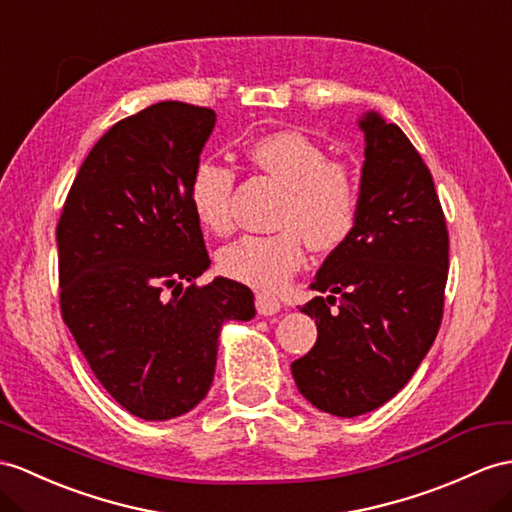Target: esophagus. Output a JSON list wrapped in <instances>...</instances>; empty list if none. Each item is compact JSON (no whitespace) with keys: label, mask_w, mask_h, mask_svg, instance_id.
<instances>
[{"label":"esophagus","mask_w":512,"mask_h":512,"mask_svg":"<svg viewBox=\"0 0 512 512\" xmlns=\"http://www.w3.org/2000/svg\"><path fill=\"white\" fill-rule=\"evenodd\" d=\"M282 308L280 299L276 295H269V293H256V310L260 315H276L278 310Z\"/></svg>","instance_id":"1"}]
</instances>
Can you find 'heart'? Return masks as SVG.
<instances>
[{
	"mask_svg": "<svg viewBox=\"0 0 512 512\" xmlns=\"http://www.w3.org/2000/svg\"><path fill=\"white\" fill-rule=\"evenodd\" d=\"M243 158L260 176L284 186L273 215L271 234H247L223 247L217 267L223 276L258 291H278L304 265V243L317 254H330L352 239L363 186L356 171L330 160L328 149L299 130L258 136ZM236 176L213 160L197 162L189 180V204L199 226L226 236L234 228L232 195Z\"/></svg>",
	"mask_w": 512,
	"mask_h": 512,
	"instance_id": "b5f03b06",
	"label": "heart"
}]
</instances>
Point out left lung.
<instances>
[{
    "mask_svg": "<svg viewBox=\"0 0 512 512\" xmlns=\"http://www.w3.org/2000/svg\"><path fill=\"white\" fill-rule=\"evenodd\" d=\"M356 232L321 265L302 306L317 343L293 360L299 393L323 413L356 417L402 389L441 328L450 234L432 173L395 123L367 112Z\"/></svg>",
    "mask_w": 512,
    "mask_h": 512,
    "instance_id": "1",
    "label": "left lung"
}]
</instances>
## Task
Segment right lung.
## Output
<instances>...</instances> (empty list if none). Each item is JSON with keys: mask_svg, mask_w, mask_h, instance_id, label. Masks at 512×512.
<instances>
[{"mask_svg": "<svg viewBox=\"0 0 512 512\" xmlns=\"http://www.w3.org/2000/svg\"><path fill=\"white\" fill-rule=\"evenodd\" d=\"M215 112L158 102L117 121L82 162L56 226L60 315L99 384L165 421L206 397L219 328L256 315L245 284L197 286L210 260L189 180Z\"/></svg>", "mask_w": 512, "mask_h": 512, "instance_id": "1", "label": "right lung"}]
</instances>
